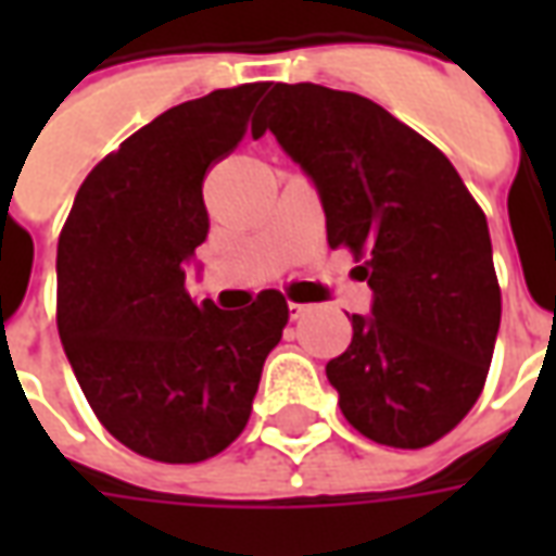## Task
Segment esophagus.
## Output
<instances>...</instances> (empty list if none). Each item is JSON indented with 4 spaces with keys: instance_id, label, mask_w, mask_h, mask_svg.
Masks as SVG:
<instances>
[{
    "instance_id": "esophagus-1",
    "label": "esophagus",
    "mask_w": 556,
    "mask_h": 556,
    "mask_svg": "<svg viewBox=\"0 0 556 556\" xmlns=\"http://www.w3.org/2000/svg\"><path fill=\"white\" fill-rule=\"evenodd\" d=\"M309 313V306H303V303H289V315H291V321H298L301 315Z\"/></svg>"
}]
</instances>
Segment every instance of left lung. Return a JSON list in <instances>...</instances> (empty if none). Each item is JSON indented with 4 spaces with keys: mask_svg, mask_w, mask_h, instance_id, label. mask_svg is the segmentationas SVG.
<instances>
[{
    "mask_svg": "<svg viewBox=\"0 0 556 556\" xmlns=\"http://www.w3.org/2000/svg\"><path fill=\"white\" fill-rule=\"evenodd\" d=\"M265 130L313 175L330 250L375 294L327 363L339 408L384 446L441 441L477 405L501 327L482 207L441 148L354 91L277 83L253 122Z\"/></svg>",
    "mask_w": 556,
    "mask_h": 556,
    "instance_id": "left-lung-1",
    "label": "left lung"
}]
</instances>
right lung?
Returning a JSON list of instances; mask_svg holds the SVG:
<instances>
[{"label":"right lung","instance_id":"right-lung-1","mask_svg":"<svg viewBox=\"0 0 556 556\" xmlns=\"http://www.w3.org/2000/svg\"><path fill=\"white\" fill-rule=\"evenodd\" d=\"M265 89H217L139 127L89 172L59 235L55 325L71 369L103 429L154 462L195 465L241 434L289 325L277 289L219 313L184 286L207 235V169L238 148Z\"/></svg>","mask_w":556,"mask_h":556}]
</instances>
